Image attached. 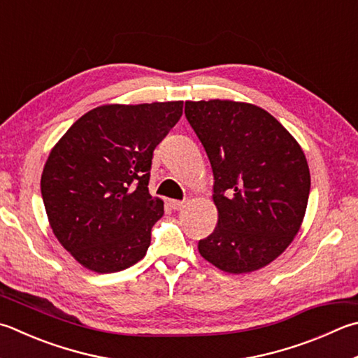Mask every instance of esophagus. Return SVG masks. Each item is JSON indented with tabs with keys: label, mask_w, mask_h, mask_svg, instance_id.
Returning a JSON list of instances; mask_svg holds the SVG:
<instances>
[{
	"label": "esophagus",
	"mask_w": 358,
	"mask_h": 358,
	"mask_svg": "<svg viewBox=\"0 0 358 358\" xmlns=\"http://www.w3.org/2000/svg\"><path fill=\"white\" fill-rule=\"evenodd\" d=\"M171 206L173 208L175 211L183 210V208L186 206V201H181V200H172V201H171Z\"/></svg>",
	"instance_id": "esophagus-1"
}]
</instances>
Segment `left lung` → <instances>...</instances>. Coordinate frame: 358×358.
Instances as JSON below:
<instances>
[{"mask_svg": "<svg viewBox=\"0 0 358 358\" xmlns=\"http://www.w3.org/2000/svg\"><path fill=\"white\" fill-rule=\"evenodd\" d=\"M185 114L210 159L217 208L200 255L229 274L264 268L291 244L307 210L310 171L301 145L250 103L186 101Z\"/></svg>", "mask_w": 358, "mask_h": 358, "instance_id": "obj_1", "label": "left lung"}]
</instances>
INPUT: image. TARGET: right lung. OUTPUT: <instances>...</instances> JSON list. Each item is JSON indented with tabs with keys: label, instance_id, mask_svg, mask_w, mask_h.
<instances>
[{
	"label": "right lung",
	"instance_id": "obj_1",
	"mask_svg": "<svg viewBox=\"0 0 358 358\" xmlns=\"http://www.w3.org/2000/svg\"><path fill=\"white\" fill-rule=\"evenodd\" d=\"M183 101L103 105L80 117L50 152L41 189L57 241L99 274L145 257L164 203L148 194L153 150Z\"/></svg>",
	"mask_w": 358,
	"mask_h": 358
}]
</instances>
